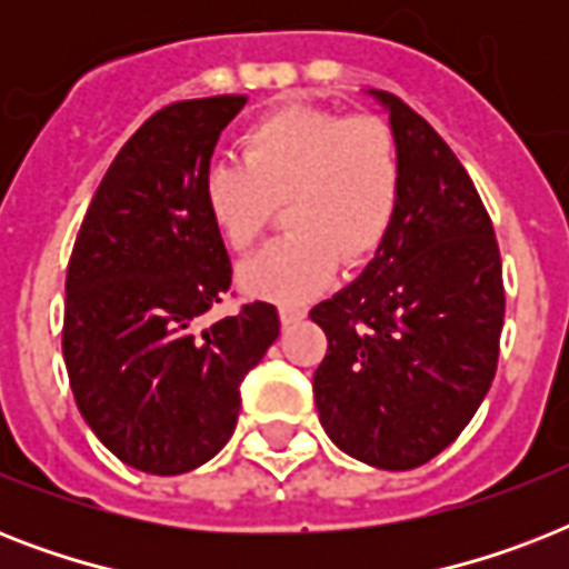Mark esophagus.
<instances>
[{
  "label": "esophagus",
  "instance_id": "esophagus-1",
  "mask_svg": "<svg viewBox=\"0 0 569 569\" xmlns=\"http://www.w3.org/2000/svg\"><path fill=\"white\" fill-rule=\"evenodd\" d=\"M303 316H307V310H303V307H280V321H283L286 328H289V325H298Z\"/></svg>",
  "mask_w": 569,
  "mask_h": 569
}]
</instances>
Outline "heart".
<instances>
[{"label":"heart","instance_id":"b5f03b06","mask_svg":"<svg viewBox=\"0 0 569 569\" xmlns=\"http://www.w3.org/2000/svg\"><path fill=\"white\" fill-rule=\"evenodd\" d=\"M206 212L230 250H248L286 203L283 239L241 266L244 289L295 307L337 274L363 266L387 241L401 200V156L380 118L283 109L241 136V162L203 177Z\"/></svg>","mask_w":569,"mask_h":569}]
</instances>
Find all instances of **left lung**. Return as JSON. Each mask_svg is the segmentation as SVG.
<instances>
[{"label":"left lung","mask_w":569,"mask_h":569,"mask_svg":"<svg viewBox=\"0 0 569 569\" xmlns=\"http://www.w3.org/2000/svg\"><path fill=\"white\" fill-rule=\"evenodd\" d=\"M369 93L389 111L401 200L363 274L310 310L328 337L312 392L339 449L401 472L458 440L493 383L502 259L490 214L449 144L407 102Z\"/></svg>","instance_id":"left-lung-1"}]
</instances>
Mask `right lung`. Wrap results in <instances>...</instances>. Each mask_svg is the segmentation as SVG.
Returning a JSON list of instances; mask_svg holds the SVG:
<instances>
[{"mask_svg":"<svg viewBox=\"0 0 569 569\" xmlns=\"http://www.w3.org/2000/svg\"><path fill=\"white\" fill-rule=\"evenodd\" d=\"M248 97L164 106L120 147L67 266L64 348L79 413L150 476L191 472L236 431L244 375L280 337L274 303L206 321L232 266L203 177Z\"/></svg>","mask_w":569,"mask_h":569,"instance_id":"obj_1","label":"right lung"}]
</instances>
